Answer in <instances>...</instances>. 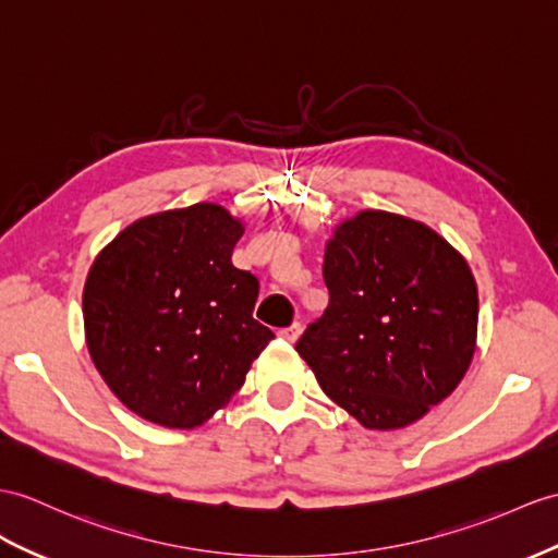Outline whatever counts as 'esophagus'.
<instances>
[{
	"mask_svg": "<svg viewBox=\"0 0 558 558\" xmlns=\"http://www.w3.org/2000/svg\"><path fill=\"white\" fill-rule=\"evenodd\" d=\"M303 333V326H301V322H293L291 326H289V329H283L281 331V338H287V341H298V336H301Z\"/></svg>",
	"mask_w": 558,
	"mask_h": 558,
	"instance_id": "34e87169",
	"label": "esophagus"
}]
</instances>
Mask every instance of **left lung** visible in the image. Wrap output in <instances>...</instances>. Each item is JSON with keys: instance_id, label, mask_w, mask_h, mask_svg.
I'll list each match as a JSON object with an SVG mask.
<instances>
[{"instance_id": "left-lung-1", "label": "left lung", "mask_w": 558, "mask_h": 558, "mask_svg": "<svg viewBox=\"0 0 558 558\" xmlns=\"http://www.w3.org/2000/svg\"><path fill=\"white\" fill-rule=\"evenodd\" d=\"M241 234L239 217L196 203L142 217L89 267V357L113 396L151 424H206L275 338L253 319L260 283L232 265Z\"/></svg>"}]
</instances>
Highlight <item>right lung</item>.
Here are the masks:
<instances>
[{
  "mask_svg": "<svg viewBox=\"0 0 558 558\" xmlns=\"http://www.w3.org/2000/svg\"><path fill=\"white\" fill-rule=\"evenodd\" d=\"M324 283L329 305L295 350L364 428L414 424L469 372L478 289L464 255L424 222L386 210L343 220Z\"/></svg>",
  "mask_w": 558,
  "mask_h": 558,
  "instance_id": "add662e5",
  "label": "right lung"
}]
</instances>
